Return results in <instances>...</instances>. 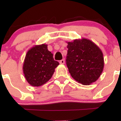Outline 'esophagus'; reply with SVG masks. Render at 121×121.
<instances>
[{
	"label": "esophagus",
	"instance_id": "obj_1",
	"mask_svg": "<svg viewBox=\"0 0 121 121\" xmlns=\"http://www.w3.org/2000/svg\"><path fill=\"white\" fill-rule=\"evenodd\" d=\"M64 63H65V61H64V59L61 60L60 61V64H64Z\"/></svg>",
	"mask_w": 121,
	"mask_h": 121
}]
</instances>
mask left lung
<instances>
[{"mask_svg": "<svg viewBox=\"0 0 121 121\" xmlns=\"http://www.w3.org/2000/svg\"><path fill=\"white\" fill-rule=\"evenodd\" d=\"M67 43L66 64L72 77L83 85L97 81L104 67L101 50L92 41L84 38Z\"/></svg>", "mask_w": 121, "mask_h": 121, "instance_id": "1", "label": "left lung"}]
</instances>
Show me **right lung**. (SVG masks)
Listing matches in <instances>:
<instances>
[{
    "instance_id": "add662e5",
    "label": "right lung",
    "mask_w": 121,
    "mask_h": 121,
    "mask_svg": "<svg viewBox=\"0 0 121 121\" xmlns=\"http://www.w3.org/2000/svg\"><path fill=\"white\" fill-rule=\"evenodd\" d=\"M59 63L55 61L53 54L47 49V45H36L28 50L24 58L23 71L30 85L40 86L52 78Z\"/></svg>"
}]
</instances>
